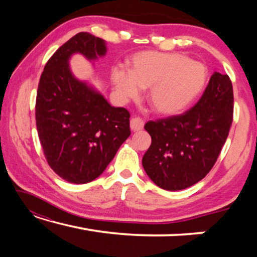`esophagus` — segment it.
Listing matches in <instances>:
<instances>
[{
    "instance_id": "1",
    "label": "esophagus",
    "mask_w": 257,
    "mask_h": 257,
    "mask_svg": "<svg viewBox=\"0 0 257 257\" xmlns=\"http://www.w3.org/2000/svg\"><path fill=\"white\" fill-rule=\"evenodd\" d=\"M143 127H144V120L142 118H138V116H133L132 120H130V128H132L133 132L142 130Z\"/></svg>"
}]
</instances>
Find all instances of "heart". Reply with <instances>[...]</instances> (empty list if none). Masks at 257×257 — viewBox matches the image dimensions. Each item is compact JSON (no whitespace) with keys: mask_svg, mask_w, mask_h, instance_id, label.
Here are the masks:
<instances>
[{"mask_svg":"<svg viewBox=\"0 0 257 257\" xmlns=\"http://www.w3.org/2000/svg\"><path fill=\"white\" fill-rule=\"evenodd\" d=\"M206 68L179 53L139 52L130 60V70L115 66L111 80L121 101L136 98L150 88V105L162 115H175L189 106L206 82Z\"/></svg>","mask_w":257,"mask_h":257,"instance_id":"obj_1","label":"heart"}]
</instances>
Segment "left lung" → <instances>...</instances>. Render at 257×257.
Returning a JSON list of instances; mask_svg holds the SVG:
<instances>
[{"mask_svg":"<svg viewBox=\"0 0 257 257\" xmlns=\"http://www.w3.org/2000/svg\"><path fill=\"white\" fill-rule=\"evenodd\" d=\"M232 116L231 80L228 75L214 72L190 110L145 124L152 137L143 156L147 176L165 190H181L202 180L227 141Z\"/></svg>","mask_w":257,"mask_h":257,"instance_id":"1","label":"left lung"}]
</instances>
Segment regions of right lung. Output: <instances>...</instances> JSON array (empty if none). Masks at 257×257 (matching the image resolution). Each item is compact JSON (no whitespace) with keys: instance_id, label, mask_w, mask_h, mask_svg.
Returning a JSON list of instances; mask_svg holds the SVG:
<instances>
[{"instance_id":"add662e5","label":"right lung","mask_w":257,"mask_h":257,"mask_svg":"<svg viewBox=\"0 0 257 257\" xmlns=\"http://www.w3.org/2000/svg\"><path fill=\"white\" fill-rule=\"evenodd\" d=\"M76 53L97 60L106 53L105 41L78 33L51 56L38 84L36 125L52 170L71 184H87L130 136V114L72 75L69 60Z\"/></svg>"}]
</instances>
